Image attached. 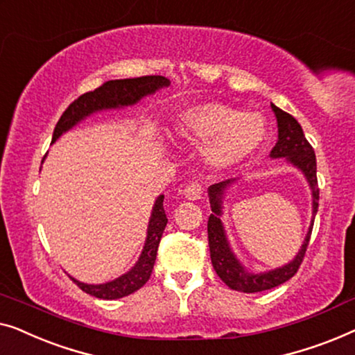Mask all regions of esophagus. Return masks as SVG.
<instances>
[{"label":"esophagus","mask_w":355,"mask_h":355,"mask_svg":"<svg viewBox=\"0 0 355 355\" xmlns=\"http://www.w3.org/2000/svg\"><path fill=\"white\" fill-rule=\"evenodd\" d=\"M183 196L189 199V201H198L202 196V187L198 182L188 183L187 187L183 188Z\"/></svg>","instance_id":"esophagus-1"}]
</instances>
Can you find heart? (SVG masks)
<instances>
[{
  "label": "heart",
  "mask_w": 355,
  "mask_h": 355,
  "mask_svg": "<svg viewBox=\"0 0 355 355\" xmlns=\"http://www.w3.org/2000/svg\"><path fill=\"white\" fill-rule=\"evenodd\" d=\"M173 130L189 146H201L204 164L212 171H230L254 156L267 139V122L259 112H241L222 103L184 109Z\"/></svg>",
  "instance_id": "heart-1"
}]
</instances>
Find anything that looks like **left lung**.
<instances>
[{
    "instance_id": "left-lung-1",
    "label": "left lung",
    "mask_w": 355,
    "mask_h": 355,
    "mask_svg": "<svg viewBox=\"0 0 355 355\" xmlns=\"http://www.w3.org/2000/svg\"><path fill=\"white\" fill-rule=\"evenodd\" d=\"M272 111L275 114L277 125H278V139L277 144L270 151L272 159H284L293 167H296L302 173L304 178L307 180L309 188L312 193V220L309 225V232L304 238L302 246L299 252L294 256L293 261L284 263L282 267L273 268L267 272H251L244 267V263L236 257L230 246L225 227H223L222 216H223V201L228 189L232 184L238 182L239 178H230L225 182L216 183L207 188L209 201H211L212 214L207 222V238H209V249H211V261L214 270L220 277L223 283L234 291L241 293H259L279 286L289 278L294 277L301 266L304 254H306L309 239H311L313 218H315L318 209V184H317V161L315 153L309 141L304 137L302 127L293 116L288 112L282 111L275 104H272Z\"/></svg>"
}]
</instances>
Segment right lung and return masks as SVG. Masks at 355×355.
<instances>
[{
  "mask_svg": "<svg viewBox=\"0 0 355 355\" xmlns=\"http://www.w3.org/2000/svg\"><path fill=\"white\" fill-rule=\"evenodd\" d=\"M171 85V80L162 76H146L138 78H123V80H111L94 92L85 93L76 99L69 106L56 123L53 133V141L61 137L62 133L69 132L85 119L93 116V114L101 111H111V109H122L127 106H135L141 101L144 96L154 94L157 89L167 88ZM46 157V156H44ZM43 157V161H44ZM42 161V164H43ZM167 225L166 211H164V194H159L154 201L151 217H149L146 241H144L143 251L139 254L138 261L130 268L127 273H123L112 282H106L101 284H88L78 282L73 277L72 282L87 294H92L99 299H121L128 296L143 286L151 277L154 262H156L157 248L161 243L164 228Z\"/></svg>",
  "mask_w": 355,
  "mask_h": 355,
  "instance_id": "add662e5",
  "label": "right lung"
}]
</instances>
